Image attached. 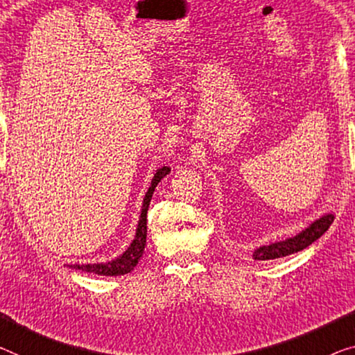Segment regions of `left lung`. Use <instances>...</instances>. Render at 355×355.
<instances>
[{"mask_svg": "<svg viewBox=\"0 0 355 355\" xmlns=\"http://www.w3.org/2000/svg\"><path fill=\"white\" fill-rule=\"evenodd\" d=\"M334 219H335L334 214H325L320 217V219L314 220L309 227L304 228V230L295 234V236L287 238L284 241H276V243L268 244V246H260L259 249H255L252 257L254 260H272V259L286 257V255L298 252V250H303L304 248H308L309 244H313L315 239H319L327 230H329V227L331 225Z\"/></svg>", "mask_w": 355, "mask_h": 355, "instance_id": "left-lung-1", "label": "left lung"}]
</instances>
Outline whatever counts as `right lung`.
<instances>
[{"mask_svg":"<svg viewBox=\"0 0 355 355\" xmlns=\"http://www.w3.org/2000/svg\"><path fill=\"white\" fill-rule=\"evenodd\" d=\"M170 166H162L157 170V173L152 178L150 187L147 190V193L143 200V209H141L138 228H136L135 239L130 244V248L125 250L121 257L114 259L111 261H106V263H87V265H69V268L74 270H83L87 272H94V275H101V276H122L127 275V272L133 271L135 266L138 265L139 259L143 257L144 248H146V236H147V209H149L152 195H154V190L163 178L170 173Z\"/></svg>","mask_w":355,"mask_h":355,"instance_id":"obj_1","label":"right lung"}]
</instances>
